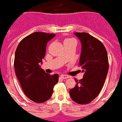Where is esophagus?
Here are the masks:
<instances>
[{
  "label": "esophagus",
  "mask_w": 122,
  "mask_h": 122,
  "mask_svg": "<svg viewBox=\"0 0 122 122\" xmlns=\"http://www.w3.org/2000/svg\"><path fill=\"white\" fill-rule=\"evenodd\" d=\"M60 77H61V78H62V79H68V78H69L70 77V76H66V75H61L60 76Z\"/></svg>",
  "instance_id": "34e87169"
}]
</instances>
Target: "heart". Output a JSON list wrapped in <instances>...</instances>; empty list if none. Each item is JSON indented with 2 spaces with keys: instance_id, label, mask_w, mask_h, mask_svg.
Segmentation results:
<instances>
[{
  "instance_id": "b5f03b06",
  "label": "heart",
  "mask_w": 122,
  "mask_h": 122,
  "mask_svg": "<svg viewBox=\"0 0 122 122\" xmlns=\"http://www.w3.org/2000/svg\"><path fill=\"white\" fill-rule=\"evenodd\" d=\"M73 41V39H65L64 41V43H66V42H68V41Z\"/></svg>"
}]
</instances>
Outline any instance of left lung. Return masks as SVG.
<instances>
[{
	"label": "left lung",
	"instance_id": "obj_1",
	"mask_svg": "<svg viewBox=\"0 0 122 122\" xmlns=\"http://www.w3.org/2000/svg\"><path fill=\"white\" fill-rule=\"evenodd\" d=\"M81 43L79 66L83 77L70 90L71 99L79 104H88L98 95L108 71V58L101 41L87 33H74Z\"/></svg>",
	"mask_w": 122,
	"mask_h": 122
}]
</instances>
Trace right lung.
Listing matches in <instances>:
<instances>
[{
  "instance_id": "obj_1",
  "label": "right lung",
  "mask_w": 122,
  "mask_h": 122,
  "mask_svg": "<svg viewBox=\"0 0 122 122\" xmlns=\"http://www.w3.org/2000/svg\"><path fill=\"white\" fill-rule=\"evenodd\" d=\"M55 34L35 32L23 39L16 49L14 69L24 94L32 101L43 103L51 97L58 75H49L41 68L46 44Z\"/></svg>"
}]
</instances>
